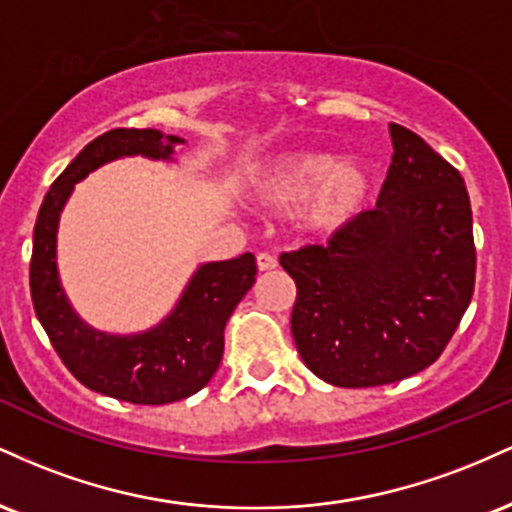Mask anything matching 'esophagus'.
Masks as SVG:
<instances>
[{
  "label": "esophagus",
  "mask_w": 512,
  "mask_h": 512,
  "mask_svg": "<svg viewBox=\"0 0 512 512\" xmlns=\"http://www.w3.org/2000/svg\"><path fill=\"white\" fill-rule=\"evenodd\" d=\"M276 257L272 255V252H260L257 255V267H260V272H272V269H276Z\"/></svg>",
  "instance_id": "34e87169"
}]
</instances>
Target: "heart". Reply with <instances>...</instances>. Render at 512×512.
Listing matches in <instances>:
<instances>
[{"instance_id": "b5f03b06", "label": "heart", "mask_w": 512, "mask_h": 512, "mask_svg": "<svg viewBox=\"0 0 512 512\" xmlns=\"http://www.w3.org/2000/svg\"><path fill=\"white\" fill-rule=\"evenodd\" d=\"M260 195L274 207L301 202L303 223L313 231L332 233L366 207L373 175L358 161L337 163L325 151H289L262 170Z\"/></svg>"}]
</instances>
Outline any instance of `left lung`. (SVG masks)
<instances>
[{
    "label": "left lung",
    "mask_w": 512,
    "mask_h": 512,
    "mask_svg": "<svg viewBox=\"0 0 512 512\" xmlns=\"http://www.w3.org/2000/svg\"><path fill=\"white\" fill-rule=\"evenodd\" d=\"M392 163L375 209L327 245L281 252L296 281L291 332L317 378L378 387L438 361L474 293L477 248L460 170L390 125Z\"/></svg>",
    "instance_id": "1"
}]
</instances>
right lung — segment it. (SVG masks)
<instances>
[{"label": "right lung", "mask_w": 512, "mask_h": 512, "mask_svg": "<svg viewBox=\"0 0 512 512\" xmlns=\"http://www.w3.org/2000/svg\"><path fill=\"white\" fill-rule=\"evenodd\" d=\"M178 137L156 129L117 127L79 151L50 185L33 231L31 298L40 325L69 373L88 390L132 404H170L202 390L219 368L223 330L236 305L255 284L252 252L197 269L178 308L156 330L137 337H110L86 327L64 298L55 264L60 211L79 182L93 168L120 156L142 154L170 158Z\"/></svg>", "instance_id": "add662e5"}]
</instances>
